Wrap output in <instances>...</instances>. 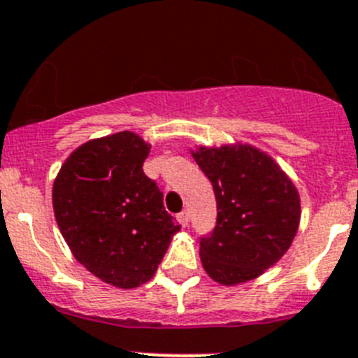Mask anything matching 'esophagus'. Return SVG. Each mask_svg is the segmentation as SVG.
I'll use <instances>...</instances> for the list:
<instances>
[{
	"label": "esophagus",
	"mask_w": 358,
	"mask_h": 358,
	"mask_svg": "<svg viewBox=\"0 0 358 358\" xmlns=\"http://www.w3.org/2000/svg\"><path fill=\"white\" fill-rule=\"evenodd\" d=\"M176 219H178L180 224H182L183 228H185V226L189 224V212H187V210H183V212H180L178 215H176Z\"/></svg>",
	"instance_id": "34e87169"
}]
</instances>
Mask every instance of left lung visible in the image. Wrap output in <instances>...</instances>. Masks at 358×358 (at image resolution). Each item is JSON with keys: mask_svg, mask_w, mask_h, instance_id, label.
<instances>
[{"mask_svg": "<svg viewBox=\"0 0 358 358\" xmlns=\"http://www.w3.org/2000/svg\"><path fill=\"white\" fill-rule=\"evenodd\" d=\"M190 155L217 199V226L201 238L203 268L222 286L256 279L286 255L299 231L295 183L272 155L249 143L196 145Z\"/></svg>", "mask_w": 358, "mask_h": 358, "instance_id": "left-lung-1", "label": "left lung"}]
</instances>
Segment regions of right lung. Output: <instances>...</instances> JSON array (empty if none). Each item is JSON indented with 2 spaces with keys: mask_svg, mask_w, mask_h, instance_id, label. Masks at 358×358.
Returning a JSON list of instances; mask_svg holds the SVG:
<instances>
[{
  "mask_svg": "<svg viewBox=\"0 0 358 358\" xmlns=\"http://www.w3.org/2000/svg\"><path fill=\"white\" fill-rule=\"evenodd\" d=\"M150 148L132 130L90 139L66 157L52 183L56 222L72 256L120 289L148 282L180 231L143 173Z\"/></svg>",
  "mask_w": 358,
  "mask_h": 358,
  "instance_id": "obj_1",
  "label": "right lung"
}]
</instances>
